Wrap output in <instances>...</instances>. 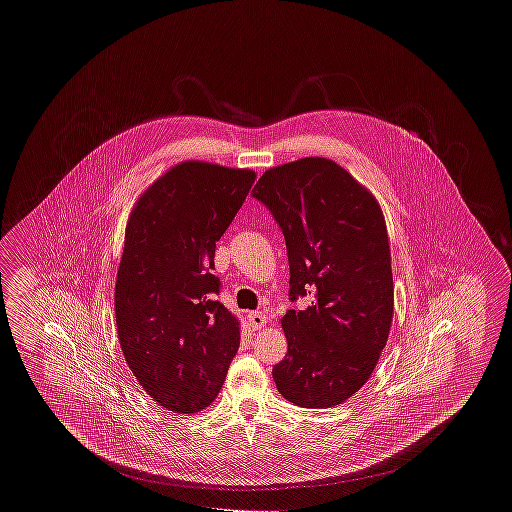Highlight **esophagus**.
Wrapping results in <instances>:
<instances>
[{
	"instance_id": "1",
	"label": "esophagus",
	"mask_w": 512,
	"mask_h": 512,
	"mask_svg": "<svg viewBox=\"0 0 512 512\" xmlns=\"http://www.w3.org/2000/svg\"><path fill=\"white\" fill-rule=\"evenodd\" d=\"M247 324L251 330H261L267 326V315L261 313V311H255V313H247Z\"/></svg>"
}]
</instances>
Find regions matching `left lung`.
Returning a JSON list of instances; mask_svg holds the SVG:
<instances>
[{"instance_id":"1","label":"left lung","mask_w":512,"mask_h":512,"mask_svg":"<svg viewBox=\"0 0 512 512\" xmlns=\"http://www.w3.org/2000/svg\"><path fill=\"white\" fill-rule=\"evenodd\" d=\"M253 197L280 224L290 297L276 388L293 405L328 409L361 390L380 359L393 318L390 240L376 197L338 163L305 157L263 172Z\"/></svg>"}]
</instances>
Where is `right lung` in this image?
I'll return each instance as SVG.
<instances>
[{"label":"right lung","instance_id":"obj_1","mask_svg":"<svg viewBox=\"0 0 512 512\" xmlns=\"http://www.w3.org/2000/svg\"><path fill=\"white\" fill-rule=\"evenodd\" d=\"M255 182L249 169L184 161L138 197L124 232L115 317L128 368L172 413L211 405L240 347L220 301L215 247Z\"/></svg>","mask_w":512,"mask_h":512}]
</instances>
